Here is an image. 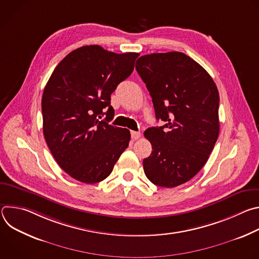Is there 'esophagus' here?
Here are the masks:
<instances>
[{
    "label": "esophagus",
    "instance_id": "obj_1",
    "mask_svg": "<svg viewBox=\"0 0 259 259\" xmlns=\"http://www.w3.org/2000/svg\"><path fill=\"white\" fill-rule=\"evenodd\" d=\"M140 132H138V131H131V138L133 139V140H136V139H138L139 137H140Z\"/></svg>",
    "mask_w": 259,
    "mask_h": 259
}]
</instances>
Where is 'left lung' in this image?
<instances>
[{
	"label": "left lung",
	"mask_w": 259,
	"mask_h": 259,
	"mask_svg": "<svg viewBox=\"0 0 259 259\" xmlns=\"http://www.w3.org/2000/svg\"><path fill=\"white\" fill-rule=\"evenodd\" d=\"M138 75L153 98L157 120L144 136L153 152L143 170L156 186L175 188L192 179L206 164L219 134V93L209 73L181 52L139 57Z\"/></svg>",
	"instance_id": "8db88e82"
}]
</instances>
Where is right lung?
Listing matches in <instances>:
<instances>
[{
	"label": "right lung",
	"mask_w": 259,
	"mask_h": 259,
	"mask_svg": "<svg viewBox=\"0 0 259 259\" xmlns=\"http://www.w3.org/2000/svg\"><path fill=\"white\" fill-rule=\"evenodd\" d=\"M138 56L83 46L53 70L42 96L43 133L70 177L88 184L102 181L128 147L130 131L108 124L115 115L110 95L131 75Z\"/></svg>",
	"instance_id": "obj_1"
}]
</instances>
